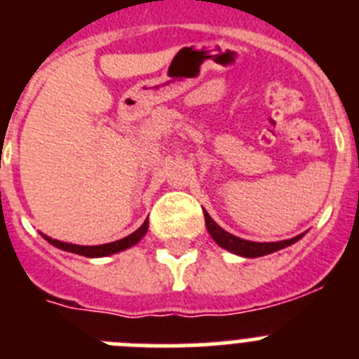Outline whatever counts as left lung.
<instances>
[{
	"mask_svg": "<svg viewBox=\"0 0 359 359\" xmlns=\"http://www.w3.org/2000/svg\"><path fill=\"white\" fill-rule=\"evenodd\" d=\"M205 224H207V230L210 233L212 239L221 246V248L228 250L230 253H236V255L246 257V259H255V257L269 255V253L278 252L282 248H287L291 244H294L297 241H300L304 237V233L293 237V239L286 241H277V243H255V241H246L241 239L237 236H231L226 230L219 226L214 219L208 215V212L205 210Z\"/></svg>",
	"mask_w": 359,
	"mask_h": 359,
	"instance_id": "left-lung-1",
	"label": "left lung"
}]
</instances>
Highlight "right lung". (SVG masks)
I'll return each instance as SVG.
<instances>
[{
    "instance_id": "obj_1",
    "label": "right lung",
    "mask_w": 359,
    "mask_h": 359,
    "mask_svg": "<svg viewBox=\"0 0 359 359\" xmlns=\"http://www.w3.org/2000/svg\"><path fill=\"white\" fill-rule=\"evenodd\" d=\"M147 228H149V221H145V223L142 224L138 230L133 231L131 236L123 237V239H120V241H115V243L98 244V246H81V244L62 243V241L52 239V237L44 236V233H41V236L48 241L52 246H55V248H59V250H65V252L77 253V255H84V257H106V255H113V253L123 252V250H128V248H131V246H135L136 243H140L142 237L147 233Z\"/></svg>"
}]
</instances>
